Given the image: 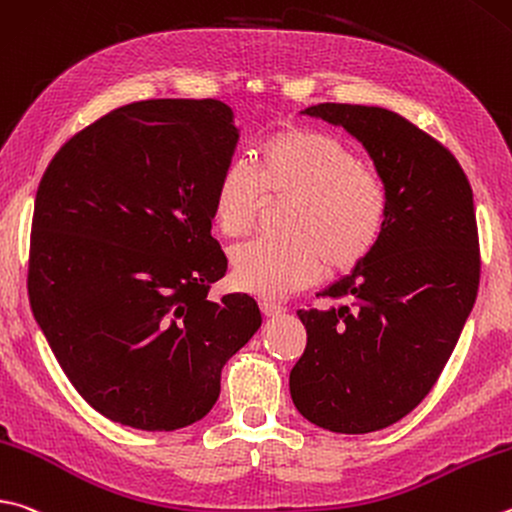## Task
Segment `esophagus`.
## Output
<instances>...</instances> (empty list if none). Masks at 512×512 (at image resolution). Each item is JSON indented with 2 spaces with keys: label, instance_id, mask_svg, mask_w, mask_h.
<instances>
[{
  "label": "esophagus",
  "instance_id": "obj_1",
  "mask_svg": "<svg viewBox=\"0 0 512 512\" xmlns=\"http://www.w3.org/2000/svg\"><path fill=\"white\" fill-rule=\"evenodd\" d=\"M262 311H264V315H268V318H277V315H282L286 309H284L282 304L271 302V300H264L262 302Z\"/></svg>",
  "mask_w": 512,
  "mask_h": 512
}]
</instances>
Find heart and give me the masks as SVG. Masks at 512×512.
<instances>
[{
    "label": "heart",
    "instance_id": "1",
    "mask_svg": "<svg viewBox=\"0 0 512 512\" xmlns=\"http://www.w3.org/2000/svg\"><path fill=\"white\" fill-rule=\"evenodd\" d=\"M284 237H264L232 253L241 288L282 297L322 275L347 273L374 253L385 235L389 197L380 176L360 165L336 136L311 127H282L257 147V172L244 163L221 170L212 215L230 239L257 226L268 201H288Z\"/></svg>",
    "mask_w": 512,
    "mask_h": 512
}]
</instances>
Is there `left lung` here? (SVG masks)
<instances>
[{"label":"left lung","instance_id":"left-lung-1","mask_svg":"<svg viewBox=\"0 0 512 512\" xmlns=\"http://www.w3.org/2000/svg\"><path fill=\"white\" fill-rule=\"evenodd\" d=\"M302 114L362 143L389 197L374 253L320 293L342 300L297 311L306 349L288 378L306 421L367 434L401 421L430 394L477 300L479 235L459 161L383 107L322 102Z\"/></svg>","mask_w":512,"mask_h":512}]
</instances>
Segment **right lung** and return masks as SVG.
<instances>
[{
	"mask_svg": "<svg viewBox=\"0 0 512 512\" xmlns=\"http://www.w3.org/2000/svg\"><path fill=\"white\" fill-rule=\"evenodd\" d=\"M239 129L221 100H141L60 147L35 197L29 300L78 394L109 421L172 432L206 416L221 369L262 327L215 302L228 259L212 190Z\"/></svg>",
	"mask_w": 512,
	"mask_h": 512,
	"instance_id": "1",
	"label": "right lung"
}]
</instances>
